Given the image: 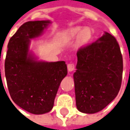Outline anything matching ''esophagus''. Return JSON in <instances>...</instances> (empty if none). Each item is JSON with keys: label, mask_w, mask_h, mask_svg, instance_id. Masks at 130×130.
I'll return each instance as SVG.
<instances>
[{"label": "esophagus", "mask_w": 130, "mask_h": 130, "mask_svg": "<svg viewBox=\"0 0 130 130\" xmlns=\"http://www.w3.org/2000/svg\"><path fill=\"white\" fill-rule=\"evenodd\" d=\"M67 69L69 72H73L74 70H75V65L73 63H69L67 65Z\"/></svg>", "instance_id": "esophagus-1"}]
</instances>
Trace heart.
Wrapping results in <instances>:
<instances>
[{"mask_svg": "<svg viewBox=\"0 0 130 130\" xmlns=\"http://www.w3.org/2000/svg\"><path fill=\"white\" fill-rule=\"evenodd\" d=\"M66 36L68 39H75L77 38L76 45L78 47H82L91 40L92 31L89 28H85L83 29L80 27H76L70 30Z\"/></svg>", "mask_w": 130, "mask_h": 130, "instance_id": "heart-1", "label": "heart"}]
</instances>
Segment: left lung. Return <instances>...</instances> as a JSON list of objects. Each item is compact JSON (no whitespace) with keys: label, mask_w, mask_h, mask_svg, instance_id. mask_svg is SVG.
<instances>
[{"label":"left lung","mask_w":130,"mask_h":130,"mask_svg":"<svg viewBox=\"0 0 130 130\" xmlns=\"http://www.w3.org/2000/svg\"><path fill=\"white\" fill-rule=\"evenodd\" d=\"M77 58L74 74L76 107L83 113H96L111 102L120 90V47L115 37L105 32L97 41L79 50Z\"/></svg>","instance_id":"obj_1"}]
</instances>
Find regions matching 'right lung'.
Here are the masks:
<instances>
[{
	"label": "right lung",
	"instance_id": "1",
	"mask_svg": "<svg viewBox=\"0 0 130 130\" xmlns=\"http://www.w3.org/2000/svg\"><path fill=\"white\" fill-rule=\"evenodd\" d=\"M50 20L23 24L8 43L5 63L7 87L13 102L34 115L50 112L61 81L67 74L65 61H39L30 50L31 39L41 36Z\"/></svg>",
	"mask_w": 130,
	"mask_h": 130
}]
</instances>
